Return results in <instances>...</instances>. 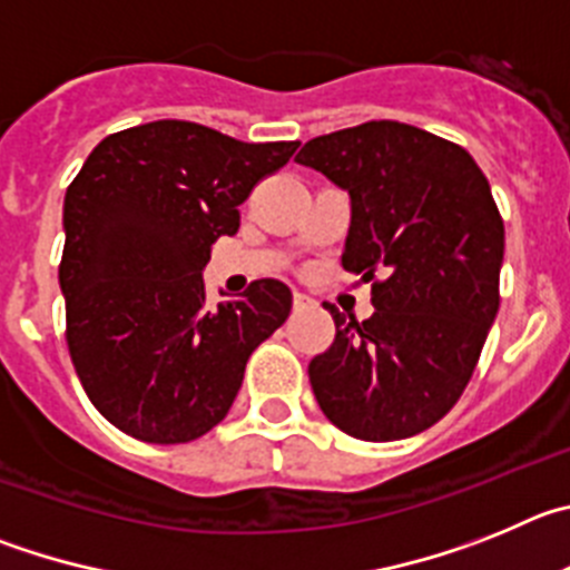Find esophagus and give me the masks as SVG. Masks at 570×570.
Here are the masks:
<instances>
[{
	"mask_svg": "<svg viewBox=\"0 0 570 570\" xmlns=\"http://www.w3.org/2000/svg\"><path fill=\"white\" fill-rule=\"evenodd\" d=\"M292 304H295V309H304V306L312 304V297L306 295V292H295V295H292Z\"/></svg>",
	"mask_w": 570,
	"mask_h": 570,
	"instance_id": "34e87169",
	"label": "esophagus"
}]
</instances>
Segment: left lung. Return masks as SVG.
<instances>
[{
	"label": "left lung",
	"mask_w": 570,
	"mask_h": 570,
	"mask_svg": "<svg viewBox=\"0 0 570 570\" xmlns=\"http://www.w3.org/2000/svg\"><path fill=\"white\" fill-rule=\"evenodd\" d=\"M295 161L348 193L341 264L372 281L363 323L323 304L337 332L309 363L317 406L357 440L414 438L458 403L500 306L489 181L463 147L400 121L317 136Z\"/></svg>",
	"instance_id": "8db88e82"
}]
</instances>
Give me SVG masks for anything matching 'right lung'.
Instances as JSON below:
<instances>
[{
  "label": "right lung",
  "mask_w": 570,
  "mask_h": 570,
  "mask_svg": "<svg viewBox=\"0 0 570 570\" xmlns=\"http://www.w3.org/2000/svg\"><path fill=\"white\" fill-rule=\"evenodd\" d=\"M297 141L247 145L196 121L112 132L65 196L59 286L94 406L145 443H189L227 417L249 355L289 317L284 281L207 306L204 266L238 207Z\"/></svg>",
  "instance_id": "add662e5"
}]
</instances>
